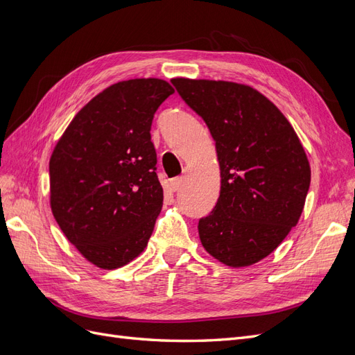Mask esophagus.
Returning a JSON list of instances; mask_svg holds the SVG:
<instances>
[{"label": "esophagus", "instance_id": "1", "mask_svg": "<svg viewBox=\"0 0 355 355\" xmlns=\"http://www.w3.org/2000/svg\"><path fill=\"white\" fill-rule=\"evenodd\" d=\"M182 185H184V178H182V176L175 178V179L170 180V187H171V189H173L175 192H176V191H180Z\"/></svg>", "mask_w": 355, "mask_h": 355}]
</instances>
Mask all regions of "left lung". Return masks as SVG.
I'll list each match as a JSON object with an SVG mask.
<instances>
[{
	"label": "left lung",
	"instance_id": "1",
	"mask_svg": "<svg viewBox=\"0 0 355 355\" xmlns=\"http://www.w3.org/2000/svg\"><path fill=\"white\" fill-rule=\"evenodd\" d=\"M171 84L216 142L220 196L198 222L202 247L232 268L262 261L302 214L311 182L302 144L283 112L250 85L189 78Z\"/></svg>",
	"mask_w": 355,
	"mask_h": 355
}]
</instances>
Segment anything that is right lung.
I'll return each mask as SVG.
<instances>
[{
  "label": "right lung",
  "mask_w": 355,
  "mask_h": 355,
  "mask_svg": "<svg viewBox=\"0 0 355 355\" xmlns=\"http://www.w3.org/2000/svg\"><path fill=\"white\" fill-rule=\"evenodd\" d=\"M173 93L158 78L112 84L83 106L53 149V216L102 270L133 261L154 231L164 196L149 132L158 106Z\"/></svg>",
  "instance_id": "add662e5"
}]
</instances>
